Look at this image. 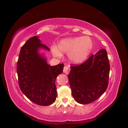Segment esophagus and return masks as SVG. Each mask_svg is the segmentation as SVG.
I'll return each mask as SVG.
<instances>
[{"mask_svg":"<svg viewBox=\"0 0 128 128\" xmlns=\"http://www.w3.org/2000/svg\"><path fill=\"white\" fill-rule=\"evenodd\" d=\"M68 71V67L67 66H64L63 69V72L64 73H67Z\"/></svg>","mask_w":128,"mask_h":128,"instance_id":"obj_1","label":"esophagus"}]
</instances>
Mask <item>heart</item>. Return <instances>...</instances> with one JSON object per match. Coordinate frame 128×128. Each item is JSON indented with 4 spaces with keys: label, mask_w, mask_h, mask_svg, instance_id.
Listing matches in <instances>:
<instances>
[{
    "label": "heart",
    "mask_w": 128,
    "mask_h": 128,
    "mask_svg": "<svg viewBox=\"0 0 128 128\" xmlns=\"http://www.w3.org/2000/svg\"><path fill=\"white\" fill-rule=\"evenodd\" d=\"M94 43L88 36L66 38L60 41L58 48L53 46L51 51L53 55L60 57L62 53H68V58L71 62L80 64L83 62L91 53Z\"/></svg>",
    "instance_id": "1"
}]
</instances>
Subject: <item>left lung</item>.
Instances as JSON below:
<instances>
[{
    "mask_svg": "<svg viewBox=\"0 0 128 128\" xmlns=\"http://www.w3.org/2000/svg\"><path fill=\"white\" fill-rule=\"evenodd\" d=\"M70 68L68 77L72 96L77 102H94L106 90L110 64L105 49L92 54L83 64Z\"/></svg>",
    "mask_w": 128,
    "mask_h": 128,
    "instance_id": "obj_1",
    "label": "left lung"
}]
</instances>
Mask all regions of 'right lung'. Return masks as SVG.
<instances>
[{
    "instance_id": "add662e5",
    "label": "right lung",
    "mask_w": 128,
    "mask_h": 128,
    "mask_svg": "<svg viewBox=\"0 0 128 128\" xmlns=\"http://www.w3.org/2000/svg\"><path fill=\"white\" fill-rule=\"evenodd\" d=\"M49 48L34 36L22 46L17 62L18 85L21 91L32 102L40 106H48L57 96L56 80L63 72L64 64L51 66L39 50Z\"/></svg>"
}]
</instances>
